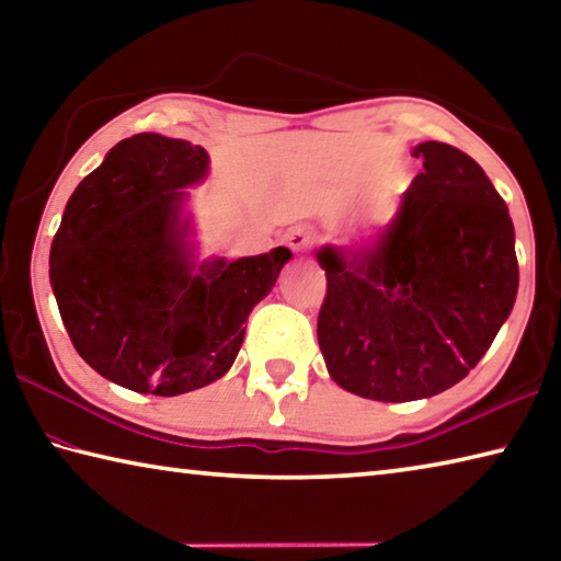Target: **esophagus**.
I'll list each match as a JSON object with an SVG mask.
<instances>
[{
	"instance_id": "1",
	"label": "esophagus",
	"mask_w": 561,
	"mask_h": 561,
	"mask_svg": "<svg viewBox=\"0 0 561 561\" xmlns=\"http://www.w3.org/2000/svg\"><path fill=\"white\" fill-rule=\"evenodd\" d=\"M311 242H314V230L307 225H297L287 232V244L294 252H304Z\"/></svg>"
}]
</instances>
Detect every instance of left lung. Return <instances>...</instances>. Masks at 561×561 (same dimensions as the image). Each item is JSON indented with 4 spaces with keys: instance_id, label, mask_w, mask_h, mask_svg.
<instances>
[{
    "instance_id": "1",
    "label": "left lung",
    "mask_w": 561,
    "mask_h": 561,
    "mask_svg": "<svg viewBox=\"0 0 561 561\" xmlns=\"http://www.w3.org/2000/svg\"><path fill=\"white\" fill-rule=\"evenodd\" d=\"M381 230L324 244L319 348L344 391L383 403L448 391L485 356L517 299L515 225L470 156L438 140Z\"/></svg>"
}]
</instances>
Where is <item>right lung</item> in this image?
I'll return each instance as SVG.
<instances>
[{"label":"right lung","instance_id":"right-lung-1","mask_svg":"<svg viewBox=\"0 0 561 561\" xmlns=\"http://www.w3.org/2000/svg\"><path fill=\"white\" fill-rule=\"evenodd\" d=\"M207 173L205 148L138 133L66 203L49 254L54 297L79 356L128 391L180 396L222 378L247 317L291 260L287 247L201 260L187 187Z\"/></svg>","mask_w":561,"mask_h":561}]
</instances>
